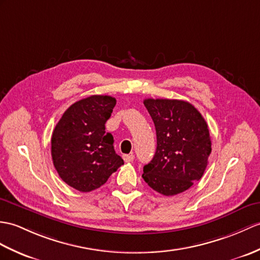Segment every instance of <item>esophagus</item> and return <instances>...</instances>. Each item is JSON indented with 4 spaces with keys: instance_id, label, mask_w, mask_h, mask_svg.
<instances>
[{
    "instance_id": "obj_1",
    "label": "esophagus",
    "mask_w": 260,
    "mask_h": 260,
    "mask_svg": "<svg viewBox=\"0 0 260 260\" xmlns=\"http://www.w3.org/2000/svg\"><path fill=\"white\" fill-rule=\"evenodd\" d=\"M134 155L133 154H129V155H123V159L126 161V162H129V161H133L134 160Z\"/></svg>"
}]
</instances>
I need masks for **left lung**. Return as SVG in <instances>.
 <instances>
[{
    "mask_svg": "<svg viewBox=\"0 0 260 260\" xmlns=\"http://www.w3.org/2000/svg\"><path fill=\"white\" fill-rule=\"evenodd\" d=\"M155 124L157 147L144 166L142 177L161 195L187 190L204 175L212 153L208 125L190 103L179 100H144Z\"/></svg>",
    "mask_w": 260,
    "mask_h": 260,
    "instance_id": "1",
    "label": "left lung"
}]
</instances>
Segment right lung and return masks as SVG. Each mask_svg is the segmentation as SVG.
Wrapping results in <instances>:
<instances>
[{
    "mask_svg": "<svg viewBox=\"0 0 260 260\" xmlns=\"http://www.w3.org/2000/svg\"><path fill=\"white\" fill-rule=\"evenodd\" d=\"M116 100L108 95H92L72 104L58 120L52 135V159L59 177L82 192L104 185L124 164L115 153L105 123Z\"/></svg>",
    "mask_w": 260,
    "mask_h": 260,
    "instance_id": "right-lung-1",
    "label": "right lung"
}]
</instances>
